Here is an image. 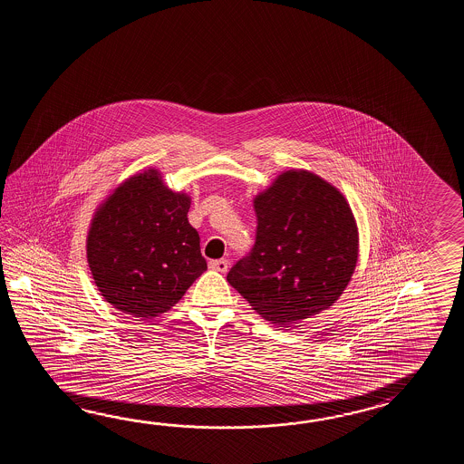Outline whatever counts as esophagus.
<instances>
[{
    "mask_svg": "<svg viewBox=\"0 0 464 464\" xmlns=\"http://www.w3.org/2000/svg\"><path fill=\"white\" fill-rule=\"evenodd\" d=\"M208 266H210L212 270H218V272L226 274L228 268V260H226V258H220V260H210V262H208Z\"/></svg>",
    "mask_w": 464,
    "mask_h": 464,
    "instance_id": "obj_1",
    "label": "esophagus"
}]
</instances>
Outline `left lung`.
<instances>
[{
	"mask_svg": "<svg viewBox=\"0 0 464 464\" xmlns=\"http://www.w3.org/2000/svg\"><path fill=\"white\" fill-rule=\"evenodd\" d=\"M256 246L227 282L266 322L292 326L335 304L358 262V227L345 196L290 169L254 198Z\"/></svg>",
	"mask_w": 464,
	"mask_h": 464,
	"instance_id": "left-lung-1",
	"label": "left lung"
}]
</instances>
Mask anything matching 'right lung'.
<instances>
[{"label": "right lung", "mask_w": 464, "mask_h": 464, "mask_svg": "<svg viewBox=\"0 0 464 464\" xmlns=\"http://www.w3.org/2000/svg\"><path fill=\"white\" fill-rule=\"evenodd\" d=\"M190 196L148 169L119 184L89 226V270L101 295L119 312L162 315L208 270L200 237L188 224Z\"/></svg>", "instance_id": "add662e5"}]
</instances>
